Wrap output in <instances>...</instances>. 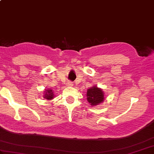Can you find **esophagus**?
I'll use <instances>...</instances> for the list:
<instances>
[{"instance_id":"esophagus-1","label":"esophagus","mask_w":154,"mask_h":154,"mask_svg":"<svg viewBox=\"0 0 154 154\" xmlns=\"http://www.w3.org/2000/svg\"><path fill=\"white\" fill-rule=\"evenodd\" d=\"M73 83H72V82H71V81H69V82H68V83H67V85H68L69 86H71V85H73Z\"/></svg>"}]
</instances>
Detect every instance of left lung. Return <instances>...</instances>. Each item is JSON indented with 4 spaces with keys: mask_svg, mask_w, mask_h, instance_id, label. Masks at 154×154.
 Returning a JSON list of instances; mask_svg holds the SVG:
<instances>
[{
    "mask_svg": "<svg viewBox=\"0 0 154 154\" xmlns=\"http://www.w3.org/2000/svg\"><path fill=\"white\" fill-rule=\"evenodd\" d=\"M87 101L91 106H96L103 103L104 99V94L103 90L96 86L89 88L87 92Z\"/></svg>",
    "mask_w": 154,
    "mask_h": 154,
    "instance_id": "8db88e82",
    "label": "left lung"
}]
</instances>
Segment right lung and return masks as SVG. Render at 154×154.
<instances>
[{"mask_svg":"<svg viewBox=\"0 0 154 154\" xmlns=\"http://www.w3.org/2000/svg\"><path fill=\"white\" fill-rule=\"evenodd\" d=\"M54 97V94L51 89H47L45 91V93L44 95V98L46 99L47 100H51Z\"/></svg>","mask_w":154,"mask_h":154,"instance_id":"1","label":"right lung"}]
</instances>
